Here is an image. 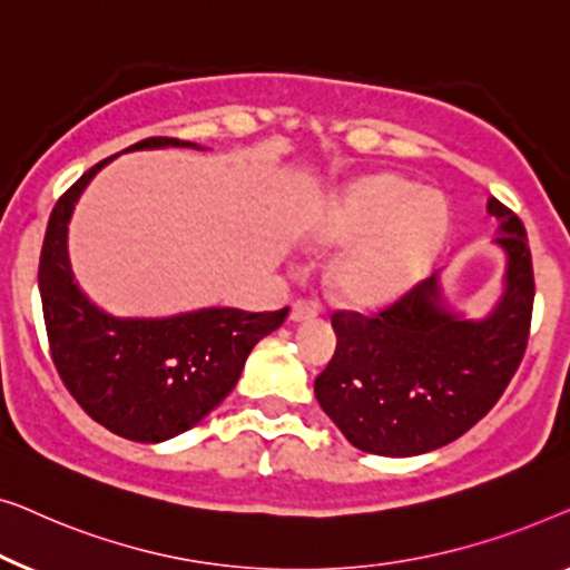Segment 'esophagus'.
<instances>
[{"label": "esophagus", "mask_w": 570, "mask_h": 570, "mask_svg": "<svg viewBox=\"0 0 570 570\" xmlns=\"http://www.w3.org/2000/svg\"><path fill=\"white\" fill-rule=\"evenodd\" d=\"M320 315V304L312 302V299H299L292 304V312H288V320L292 323H302V320H309V317H317Z\"/></svg>", "instance_id": "34e87169"}]
</instances>
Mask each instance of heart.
<instances>
[{
    "label": "heart",
    "instance_id": "heart-1",
    "mask_svg": "<svg viewBox=\"0 0 570 570\" xmlns=\"http://www.w3.org/2000/svg\"><path fill=\"white\" fill-rule=\"evenodd\" d=\"M449 229L442 194L403 178H368L333 198L317 222V239L348 245L333 266V284L351 302L387 299L434 258Z\"/></svg>",
    "mask_w": 570,
    "mask_h": 570
}]
</instances>
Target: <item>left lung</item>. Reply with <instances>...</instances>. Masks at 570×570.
Instances as JSON below:
<instances>
[{
    "instance_id": "obj_1",
    "label": "left lung",
    "mask_w": 570,
    "mask_h": 570,
    "mask_svg": "<svg viewBox=\"0 0 570 570\" xmlns=\"http://www.w3.org/2000/svg\"><path fill=\"white\" fill-rule=\"evenodd\" d=\"M503 292L485 317L449 307L434 274L376 315L335 312V354L315 397L341 434L368 454L415 456L470 431L522 364L534 276L524 224L495 198Z\"/></svg>"
}]
</instances>
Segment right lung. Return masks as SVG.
I'll return each instance as SVG.
<instances>
[{"instance_id": "1", "label": "right lung", "mask_w": 570, "mask_h": 570, "mask_svg": "<svg viewBox=\"0 0 570 570\" xmlns=\"http://www.w3.org/2000/svg\"><path fill=\"white\" fill-rule=\"evenodd\" d=\"M190 147L194 141H136L124 151ZM118 155L90 167L48 219L38 288L51 358L82 411L114 434L159 444L194 429L235 390L245 358L288 315L204 307L170 317H116L87 299L71 274L67 235L90 180Z\"/></svg>"}]
</instances>
